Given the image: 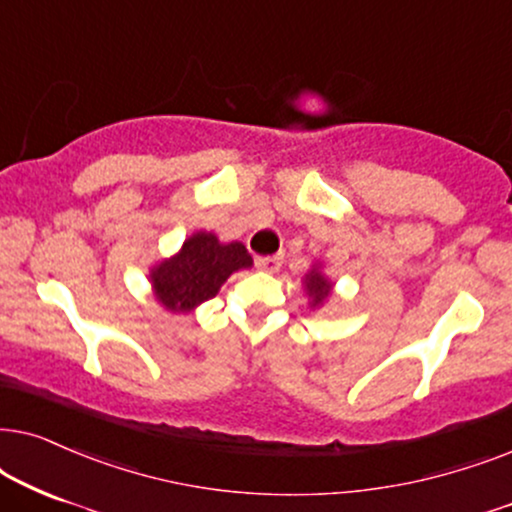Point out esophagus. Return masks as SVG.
<instances>
[{"label":"esophagus","instance_id":"esophagus-1","mask_svg":"<svg viewBox=\"0 0 512 512\" xmlns=\"http://www.w3.org/2000/svg\"><path fill=\"white\" fill-rule=\"evenodd\" d=\"M281 260H283L281 255H267V257H257L255 264H257V269L274 274V271H278V267H281Z\"/></svg>","mask_w":512,"mask_h":512}]
</instances>
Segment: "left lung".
I'll use <instances>...</instances> for the list:
<instances>
[{
    "label": "left lung",
    "mask_w": 512,
    "mask_h": 512,
    "mask_svg": "<svg viewBox=\"0 0 512 512\" xmlns=\"http://www.w3.org/2000/svg\"><path fill=\"white\" fill-rule=\"evenodd\" d=\"M304 283H306V292H309L311 297V306H320L327 299V295H330L332 283L327 281L323 274H318V271H311Z\"/></svg>",
    "instance_id": "obj_1"
}]
</instances>
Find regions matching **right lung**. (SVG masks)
Instances as JSON below:
<instances>
[{"instance_id":"1","label":"right lung","mask_w":512,"mask_h":512,"mask_svg":"<svg viewBox=\"0 0 512 512\" xmlns=\"http://www.w3.org/2000/svg\"><path fill=\"white\" fill-rule=\"evenodd\" d=\"M252 264L243 243L222 245L217 236L199 231L187 238L180 255L152 271L156 299L173 313H185L215 297L222 283L238 269Z\"/></svg>"}]
</instances>
